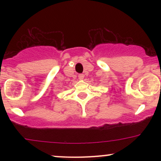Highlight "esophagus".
<instances>
[{
	"mask_svg": "<svg viewBox=\"0 0 161 161\" xmlns=\"http://www.w3.org/2000/svg\"><path fill=\"white\" fill-rule=\"evenodd\" d=\"M78 77L79 79H84V74H79Z\"/></svg>",
	"mask_w": 161,
	"mask_h": 161,
	"instance_id": "obj_1",
	"label": "esophagus"
}]
</instances>
